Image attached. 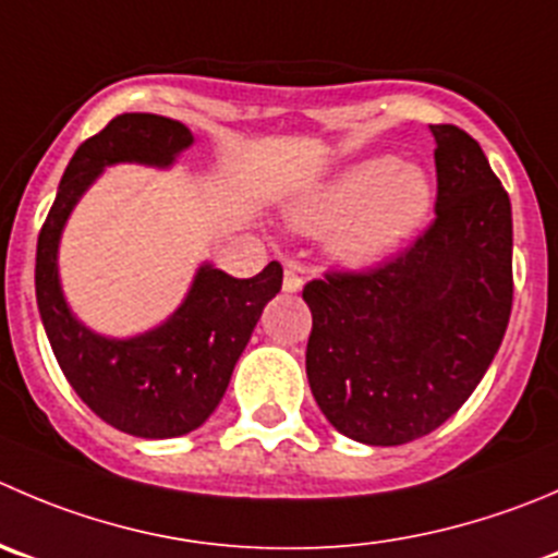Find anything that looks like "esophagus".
<instances>
[{"label":"esophagus","mask_w":558,"mask_h":558,"mask_svg":"<svg viewBox=\"0 0 558 558\" xmlns=\"http://www.w3.org/2000/svg\"><path fill=\"white\" fill-rule=\"evenodd\" d=\"M283 291H286V294H296V291H302V278H300V272H296L294 267H286Z\"/></svg>","instance_id":"obj_1"}]
</instances>
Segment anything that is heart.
<instances>
[{"label":"heart","mask_w":558,"mask_h":558,"mask_svg":"<svg viewBox=\"0 0 558 558\" xmlns=\"http://www.w3.org/2000/svg\"><path fill=\"white\" fill-rule=\"evenodd\" d=\"M430 213L434 185L420 166L367 158L291 204L289 223L302 234L335 231V256L349 267H371L405 245Z\"/></svg>","instance_id":"heart-1"}]
</instances>
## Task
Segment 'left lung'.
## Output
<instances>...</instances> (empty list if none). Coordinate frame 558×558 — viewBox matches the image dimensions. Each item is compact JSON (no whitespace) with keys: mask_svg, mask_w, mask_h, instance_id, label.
Here are the masks:
<instances>
[{"mask_svg":"<svg viewBox=\"0 0 558 558\" xmlns=\"http://www.w3.org/2000/svg\"><path fill=\"white\" fill-rule=\"evenodd\" d=\"M436 220L371 272H329L302 291L305 367L335 430L373 447L447 423L499 351L512 311V209L488 158L456 124H430Z\"/></svg>","mask_w":558,"mask_h":558,"instance_id":"8db88e82","label":"left lung"}]
</instances>
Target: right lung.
Segmentation results:
<instances>
[{
  "instance_id": "add662e5",
  "label": "right lung",
  "mask_w": 558,
  "mask_h": 558,
  "mask_svg": "<svg viewBox=\"0 0 558 558\" xmlns=\"http://www.w3.org/2000/svg\"><path fill=\"white\" fill-rule=\"evenodd\" d=\"M187 147H193V133L177 119L119 113L75 149L37 236V307L59 367L100 420L142 439H174L207 423L264 305L283 283L278 262L247 280L204 262L182 305L163 324L133 338L95 332L70 311L59 280V240L81 196L108 166L169 169Z\"/></svg>"
}]
</instances>
